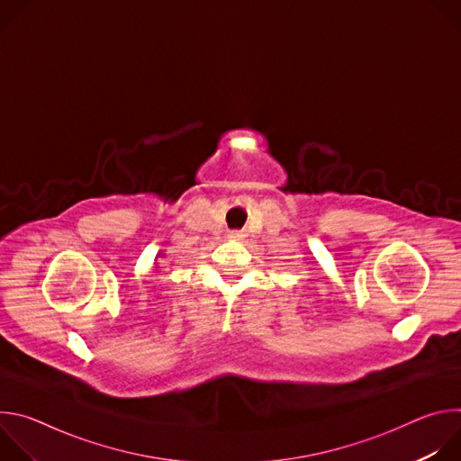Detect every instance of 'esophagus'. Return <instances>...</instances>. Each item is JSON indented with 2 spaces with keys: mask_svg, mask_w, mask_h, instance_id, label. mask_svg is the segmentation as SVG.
Here are the masks:
<instances>
[{
  "mask_svg": "<svg viewBox=\"0 0 461 461\" xmlns=\"http://www.w3.org/2000/svg\"><path fill=\"white\" fill-rule=\"evenodd\" d=\"M242 237H244V233H242V231H239V230L230 231V239H233V240H240Z\"/></svg>",
  "mask_w": 461,
  "mask_h": 461,
  "instance_id": "esophagus-1",
  "label": "esophagus"
}]
</instances>
